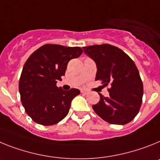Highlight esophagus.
Here are the masks:
<instances>
[{"mask_svg":"<svg viewBox=\"0 0 160 160\" xmlns=\"http://www.w3.org/2000/svg\"><path fill=\"white\" fill-rule=\"evenodd\" d=\"M80 92H81V93L84 94V95H87V94L88 93V92L87 91V90H84V89H81L80 90Z\"/></svg>","mask_w":160,"mask_h":160,"instance_id":"34e87169","label":"esophagus"}]
</instances>
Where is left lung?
<instances>
[{
	"mask_svg": "<svg viewBox=\"0 0 160 160\" xmlns=\"http://www.w3.org/2000/svg\"><path fill=\"white\" fill-rule=\"evenodd\" d=\"M84 52L97 65L96 80L110 85L109 97L92 105L96 113L110 124L125 125L138 113L143 85L134 61L118 47L109 44L83 47Z\"/></svg>",
	"mask_w": 160,
	"mask_h": 160,
	"instance_id": "1",
	"label": "left lung"
}]
</instances>
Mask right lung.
<instances>
[{
  "label": "right lung",
  "mask_w": 160,
  "mask_h": 160,
  "mask_svg": "<svg viewBox=\"0 0 160 160\" xmlns=\"http://www.w3.org/2000/svg\"><path fill=\"white\" fill-rule=\"evenodd\" d=\"M80 47L46 44L26 60L19 80L21 101L26 113L42 126L55 125L68 115L79 89L65 91L56 83L64 76L69 61L78 58Z\"/></svg>",
  "instance_id": "right-lung-1"
}]
</instances>
